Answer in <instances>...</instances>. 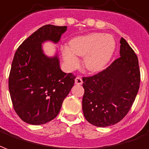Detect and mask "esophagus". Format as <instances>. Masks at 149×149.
<instances>
[{
  "label": "esophagus",
  "mask_w": 149,
  "mask_h": 149,
  "mask_svg": "<svg viewBox=\"0 0 149 149\" xmlns=\"http://www.w3.org/2000/svg\"><path fill=\"white\" fill-rule=\"evenodd\" d=\"M75 84H78V85H80V84H83V80H82V79H81L80 77H77L76 79H75Z\"/></svg>",
  "instance_id": "34e87169"
}]
</instances>
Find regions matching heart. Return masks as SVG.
I'll return each mask as SVG.
<instances>
[{
  "label": "heart",
  "instance_id": "1",
  "mask_svg": "<svg viewBox=\"0 0 149 149\" xmlns=\"http://www.w3.org/2000/svg\"><path fill=\"white\" fill-rule=\"evenodd\" d=\"M70 47L61 49L64 62L69 70L76 69L80 63L78 56L84 57L83 65L88 71L97 72L105 69L114 56L116 42L111 35L90 33L70 41Z\"/></svg>",
  "mask_w": 149,
  "mask_h": 149
}]
</instances>
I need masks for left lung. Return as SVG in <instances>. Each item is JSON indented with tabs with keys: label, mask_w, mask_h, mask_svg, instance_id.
Returning <instances> with one entry per match:
<instances>
[{
	"label": "left lung",
	"mask_w": 149,
	"mask_h": 149,
	"mask_svg": "<svg viewBox=\"0 0 149 149\" xmlns=\"http://www.w3.org/2000/svg\"><path fill=\"white\" fill-rule=\"evenodd\" d=\"M120 44L119 58L96 75L83 77L84 115L98 127L120 122L130 110L139 90L138 58L123 38Z\"/></svg>",
	"instance_id": "left-lung-1"
}]
</instances>
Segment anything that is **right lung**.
Returning <instances> with one entry per match:
<instances>
[{
    "label": "right lung",
    "mask_w": 149,
    "mask_h": 149,
    "mask_svg": "<svg viewBox=\"0 0 149 149\" xmlns=\"http://www.w3.org/2000/svg\"><path fill=\"white\" fill-rule=\"evenodd\" d=\"M66 26L44 25L19 47L13 58L8 88L14 110L24 122L42 125L55 118L74 85L75 77L61 71L58 53L44 54L42 45L58 43Z\"/></svg>",
    "instance_id": "1"
}]
</instances>
